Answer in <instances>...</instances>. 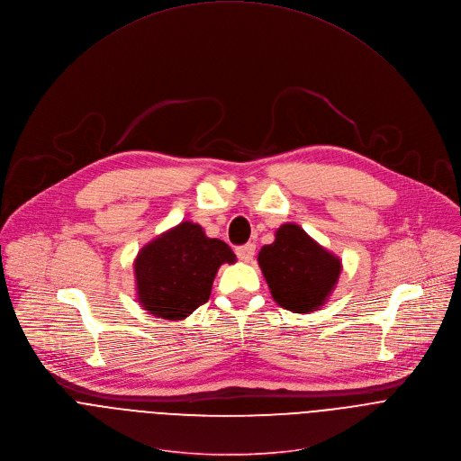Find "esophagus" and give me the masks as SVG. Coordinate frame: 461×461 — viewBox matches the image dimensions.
<instances>
[{
	"mask_svg": "<svg viewBox=\"0 0 461 461\" xmlns=\"http://www.w3.org/2000/svg\"><path fill=\"white\" fill-rule=\"evenodd\" d=\"M235 253H237V257H239L242 262H251V260H253V255H255V244L248 242V244H244V246H239V248L235 249Z\"/></svg>",
	"mask_w": 461,
	"mask_h": 461,
	"instance_id": "1",
	"label": "esophagus"
}]
</instances>
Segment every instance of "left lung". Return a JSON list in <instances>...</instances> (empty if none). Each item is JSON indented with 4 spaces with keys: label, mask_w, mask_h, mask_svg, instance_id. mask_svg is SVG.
Listing matches in <instances>:
<instances>
[{
    "label": "left lung",
    "mask_w": 461,
    "mask_h": 461,
    "mask_svg": "<svg viewBox=\"0 0 461 461\" xmlns=\"http://www.w3.org/2000/svg\"><path fill=\"white\" fill-rule=\"evenodd\" d=\"M257 260L273 300L293 313L321 310L342 273V258L294 222L282 224Z\"/></svg>",
    "instance_id": "1"
}]
</instances>
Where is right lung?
<instances>
[{"mask_svg": "<svg viewBox=\"0 0 461 461\" xmlns=\"http://www.w3.org/2000/svg\"><path fill=\"white\" fill-rule=\"evenodd\" d=\"M235 262L224 240L183 221L139 249L133 260L137 302L158 319L185 321L210 298L219 267Z\"/></svg>", "mask_w": 461, "mask_h": 461, "instance_id": "right-lung-1", "label": "right lung"}]
</instances>
